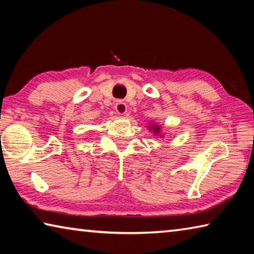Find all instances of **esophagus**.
<instances>
[{
	"label": "esophagus",
	"instance_id": "obj_1",
	"mask_svg": "<svg viewBox=\"0 0 254 254\" xmlns=\"http://www.w3.org/2000/svg\"><path fill=\"white\" fill-rule=\"evenodd\" d=\"M127 106L124 102H118L117 104H115V111H117V113L120 115H124L127 113Z\"/></svg>",
	"mask_w": 254,
	"mask_h": 254
}]
</instances>
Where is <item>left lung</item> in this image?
<instances>
[{"mask_svg": "<svg viewBox=\"0 0 254 254\" xmlns=\"http://www.w3.org/2000/svg\"><path fill=\"white\" fill-rule=\"evenodd\" d=\"M148 128H149V131H151L156 136L161 137V139L162 137H165V133L162 132L160 124H158L156 122H150V126L148 127Z\"/></svg>", "mask_w": 254, "mask_h": 254, "instance_id": "8db88e82", "label": "left lung"}]
</instances>
